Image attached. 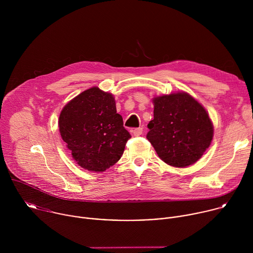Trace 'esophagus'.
I'll return each instance as SVG.
<instances>
[{
	"label": "esophagus",
	"mask_w": 253,
	"mask_h": 253,
	"mask_svg": "<svg viewBox=\"0 0 253 253\" xmlns=\"http://www.w3.org/2000/svg\"><path fill=\"white\" fill-rule=\"evenodd\" d=\"M142 131H143L142 128H135L134 130H132V133L134 134V136H140L142 135Z\"/></svg>",
	"instance_id": "esophagus-1"
}]
</instances>
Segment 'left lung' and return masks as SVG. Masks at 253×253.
Returning a JSON list of instances; mask_svg holds the SVG:
<instances>
[{"label": "left lung", "mask_w": 253, "mask_h": 253, "mask_svg": "<svg viewBox=\"0 0 253 253\" xmlns=\"http://www.w3.org/2000/svg\"><path fill=\"white\" fill-rule=\"evenodd\" d=\"M154 119L147 139L159 158L173 167H187L210 146L213 125L204 107L185 92L155 97Z\"/></svg>", "instance_id": "left-lung-1"}]
</instances>
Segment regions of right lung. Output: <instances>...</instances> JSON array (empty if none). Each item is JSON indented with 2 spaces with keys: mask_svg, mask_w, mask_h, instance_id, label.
Here are the masks:
<instances>
[{
  "mask_svg": "<svg viewBox=\"0 0 253 253\" xmlns=\"http://www.w3.org/2000/svg\"><path fill=\"white\" fill-rule=\"evenodd\" d=\"M59 130L77 164L93 172H103L118 162L131 138L117 113L114 96L98 87L65 105Z\"/></svg>",
  "mask_w": 253,
  "mask_h": 253,
  "instance_id": "right-lung-1",
  "label": "right lung"
}]
</instances>
